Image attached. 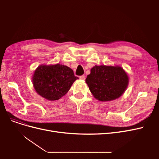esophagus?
<instances>
[{
  "instance_id": "obj_1",
  "label": "esophagus",
  "mask_w": 159,
  "mask_h": 159,
  "mask_svg": "<svg viewBox=\"0 0 159 159\" xmlns=\"http://www.w3.org/2000/svg\"><path fill=\"white\" fill-rule=\"evenodd\" d=\"M85 75H81V76H80V79H81V80H85Z\"/></svg>"
}]
</instances>
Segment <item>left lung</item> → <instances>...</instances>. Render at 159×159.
Instances as JSON below:
<instances>
[{
    "mask_svg": "<svg viewBox=\"0 0 159 159\" xmlns=\"http://www.w3.org/2000/svg\"><path fill=\"white\" fill-rule=\"evenodd\" d=\"M95 98L107 102L119 98L126 89L129 78L119 66H95L85 80Z\"/></svg>",
    "mask_w": 159,
    "mask_h": 159,
    "instance_id": "left-lung-1",
    "label": "left lung"
}]
</instances>
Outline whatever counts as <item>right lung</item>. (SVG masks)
<instances>
[{
  "label": "right lung",
  "mask_w": 159,
  "mask_h": 159,
  "mask_svg": "<svg viewBox=\"0 0 159 159\" xmlns=\"http://www.w3.org/2000/svg\"><path fill=\"white\" fill-rule=\"evenodd\" d=\"M78 79L69 67L57 64L40 66L35 70L32 82L36 92L48 100L59 99Z\"/></svg>",
  "instance_id": "obj_1"
}]
</instances>
